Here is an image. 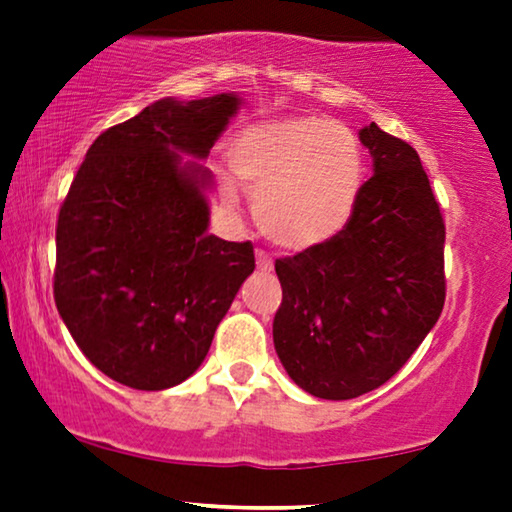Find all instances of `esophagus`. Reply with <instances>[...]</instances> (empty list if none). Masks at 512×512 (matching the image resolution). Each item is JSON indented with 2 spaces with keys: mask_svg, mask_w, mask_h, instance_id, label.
I'll list each match as a JSON object with an SVG mask.
<instances>
[{
  "mask_svg": "<svg viewBox=\"0 0 512 512\" xmlns=\"http://www.w3.org/2000/svg\"><path fill=\"white\" fill-rule=\"evenodd\" d=\"M256 263H258V270H263V272L272 270V258L265 254V251H256Z\"/></svg>",
  "mask_w": 512,
  "mask_h": 512,
  "instance_id": "obj_1",
  "label": "esophagus"
}]
</instances>
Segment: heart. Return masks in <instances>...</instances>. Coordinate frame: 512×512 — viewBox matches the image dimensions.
<instances>
[{"label": "heart", "mask_w": 512, "mask_h": 512, "mask_svg": "<svg viewBox=\"0 0 512 512\" xmlns=\"http://www.w3.org/2000/svg\"><path fill=\"white\" fill-rule=\"evenodd\" d=\"M235 177L254 193V216L284 249L319 247L352 219L363 188V149L347 125L289 116L244 128L230 144ZM233 198L235 184L223 177Z\"/></svg>", "instance_id": "b5f03b06"}]
</instances>
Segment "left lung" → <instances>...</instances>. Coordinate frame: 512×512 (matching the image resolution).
<instances>
[{"mask_svg": "<svg viewBox=\"0 0 512 512\" xmlns=\"http://www.w3.org/2000/svg\"><path fill=\"white\" fill-rule=\"evenodd\" d=\"M373 158L340 235L275 263L279 361L307 394L347 401L394 377L445 305V223L417 151L375 123L359 130Z\"/></svg>", "mask_w": 512, "mask_h": 512, "instance_id": "left-lung-1", "label": "left lung"}]
</instances>
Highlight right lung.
<instances>
[{"label": "right lung", "mask_w": 512, "mask_h": 512, "mask_svg": "<svg viewBox=\"0 0 512 512\" xmlns=\"http://www.w3.org/2000/svg\"><path fill=\"white\" fill-rule=\"evenodd\" d=\"M240 107L237 93L149 104L95 139L62 202L55 305L125 387L188 380L256 268L251 242L207 233L214 177L200 163Z\"/></svg>", "instance_id": "right-lung-1"}]
</instances>
